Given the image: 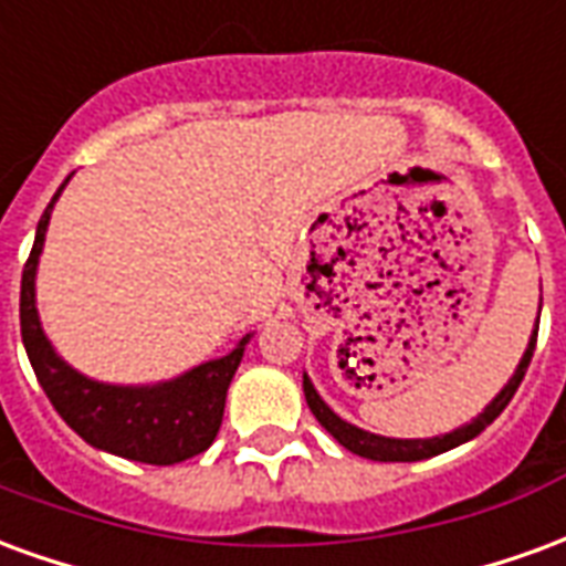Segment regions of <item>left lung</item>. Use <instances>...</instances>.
Listing matches in <instances>:
<instances>
[{
  "instance_id": "obj_1",
  "label": "left lung",
  "mask_w": 566,
  "mask_h": 566,
  "mask_svg": "<svg viewBox=\"0 0 566 566\" xmlns=\"http://www.w3.org/2000/svg\"><path fill=\"white\" fill-rule=\"evenodd\" d=\"M536 324H539V315H536ZM536 348V327L531 333V339H527V348H524L522 360H518V367L512 373V379L500 388V394L491 400V403L479 412V416L470 421V424L458 427V430H451V433H442V437H430V439H394V437H379V433H369V430H360V427L348 424L345 418H339L333 412L331 406L321 400V394L315 391V385L308 379L306 373H303V394H306V403L312 409V416L318 418V424L331 433L339 446H345L348 451H355L360 458H367V461H385V463H412V461H424V458H433V454H442V451L458 449L463 442H470L475 439L482 430H485L494 418L510 406L512 394L518 391V385H522L524 373H527V364H531V357H534Z\"/></svg>"
}]
</instances>
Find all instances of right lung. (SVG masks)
I'll list each match as a JSON object with an SVG mask.
<instances>
[{"label": "right lung", "instance_id": "add662e5", "mask_svg": "<svg viewBox=\"0 0 566 566\" xmlns=\"http://www.w3.org/2000/svg\"><path fill=\"white\" fill-rule=\"evenodd\" d=\"M69 178L48 202L42 221L35 227L30 260L20 279V336L30 355L35 379L66 421L93 449L108 451L127 461L172 467L199 451H206L218 437L227 403V388L242 364L245 345L254 333H245L233 352L206 360L181 376L154 385H112L84 376L69 367L42 331L35 308V272L42 258L44 233L51 223L54 202Z\"/></svg>", "mask_w": 566, "mask_h": 566}]
</instances>
